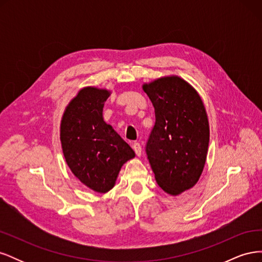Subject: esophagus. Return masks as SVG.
Wrapping results in <instances>:
<instances>
[{
    "mask_svg": "<svg viewBox=\"0 0 262 262\" xmlns=\"http://www.w3.org/2000/svg\"><path fill=\"white\" fill-rule=\"evenodd\" d=\"M132 147L134 149V152H136V154L138 156H141V154H142V146H141V144L138 143V142H136V143H133Z\"/></svg>",
    "mask_w": 262,
    "mask_h": 262,
    "instance_id": "34e87169",
    "label": "esophagus"
}]
</instances>
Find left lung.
<instances>
[{"instance_id":"obj_1","label":"left lung","mask_w":262,"mask_h":262,"mask_svg":"<svg viewBox=\"0 0 262 262\" xmlns=\"http://www.w3.org/2000/svg\"><path fill=\"white\" fill-rule=\"evenodd\" d=\"M155 109V124L145 146L156 182L177 195L199 180L207 160L210 128L199 94L178 76L143 85Z\"/></svg>"}]
</instances>
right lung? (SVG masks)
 I'll list each match as a JSON object with an SVG mask.
<instances>
[{
  "label": "right lung",
  "instance_id": "add662e5",
  "mask_svg": "<svg viewBox=\"0 0 262 262\" xmlns=\"http://www.w3.org/2000/svg\"><path fill=\"white\" fill-rule=\"evenodd\" d=\"M110 92L84 87L70 101L61 120L60 139L67 164L86 187L99 193L115 186L122 165L136 156L107 124L102 108Z\"/></svg>",
  "mask_w": 262,
  "mask_h": 262
}]
</instances>
